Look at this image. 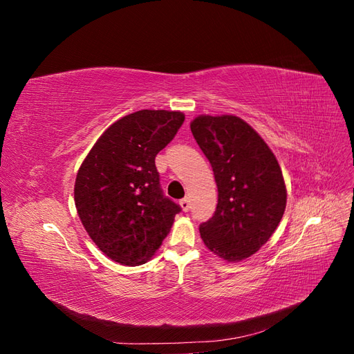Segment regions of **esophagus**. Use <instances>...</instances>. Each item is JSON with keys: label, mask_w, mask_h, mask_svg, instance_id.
<instances>
[{"label": "esophagus", "mask_w": 354, "mask_h": 354, "mask_svg": "<svg viewBox=\"0 0 354 354\" xmlns=\"http://www.w3.org/2000/svg\"><path fill=\"white\" fill-rule=\"evenodd\" d=\"M180 205H181V209H183L185 212H187V211L190 209V201H189L187 198L181 199V201H180Z\"/></svg>", "instance_id": "34e87169"}]
</instances>
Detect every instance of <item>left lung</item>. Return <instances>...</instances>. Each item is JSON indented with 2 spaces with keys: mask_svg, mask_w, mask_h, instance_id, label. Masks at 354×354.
I'll list each match as a JSON object with an SVG mask.
<instances>
[{
  "mask_svg": "<svg viewBox=\"0 0 354 354\" xmlns=\"http://www.w3.org/2000/svg\"><path fill=\"white\" fill-rule=\"evenodd\" d=\"M218 189L214 216L199 226L208 250L241 261L269 241L286 207L282 169L251 125L233 115H201L190 122Z\"/></svg>",
  "mask_w": 354,
  "mask_h": 354,
  "instance_id": "1",
  "label": "left lung"
}]
</instances>
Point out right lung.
<instances>
[{
    "label": "right lung",
    "mask_w": 354,
    "mask_h": 354,
    "mask_svg": "<svg viewBox=\"0 0 354 354\" xmlns=\"http://www.w3.org/2000/svg\"><path fill=\"white\" fill-rule=\"evenodd\" d=\"M185 122L181 112L138 111L106 130L75 180V207L100 251L124 266L152 259L180 205L164 195L156 155Z\"/></svg>",
    "instance_id": "right-lung-1"
}]
</instances>
